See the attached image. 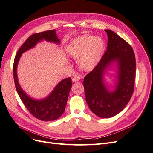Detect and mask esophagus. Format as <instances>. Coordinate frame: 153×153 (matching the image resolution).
<instances>
[{
  "label": "esophagus",
  "instance_id": "esophagus-1",
  "mask_svg": "<svg viewBox=\"0 0 153 153\" xmlns=\"http://www.w3.org/2000/svg\"><path fill=\"white\" fill-rule=\"evenodd\" d=\"M79 79H80V77H79L78 76H75L74 77L72 78V81L74 82H77V81H79Z\"/></svg>",
  "mask_w": 153,
  "mask_h": 153
}]
</instances>
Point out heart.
I'll use <instances>...</instances> for the list:
<instances>
[{
	"label": "heart",
	"instance_id": "heart-1",
	"mask_svg": "<svg viewBox=\"0 0 153 153\" xmlns=\"http://www.w3.org/2000/svg\"><path fill=\"white\" fill-rule=\"evenodd\" d=\"M103 48L104 43L100 37L85 35L74 39L67 51L69 56L77 60L79 67L88 71L100 60Z\"/></svg>",
	"mask_w": 153,
	"mask_h": 153
}]
</instances>
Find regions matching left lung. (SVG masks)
Here are the masks:
<instances>
[{
    "label": "left lung",
    "instance_id": "1",
    "mask_svg": "<svg viewBox=\"0 0 153 153\" xmlns=\"http://www.w3.org/2000/svg\"><path fill=\"white\" fill-rule=\"evenodd\" d=\"M107 51L91 72L84 78L86 100L91 111L100 117L108 118L120 113L129 102L134 90L136 60L134 50L125 40L111 30ZM117 61L118 80L114 92H109L102 82L105 68Z\"/></svg>",
    "mask_w": 153,
    "mask_h": 153
}]
</instances>
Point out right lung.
<instances>
[{
	"label": "right lung",
	"instance_id": "right-lung-1",
	"mask_svg": "<svg viewBox=\"0 0 153 153\" xmlns=\"http://www.w3.org/2000/svg\"><path fill=\"white\" fill-rule=\"evenodd\" d=\"M43 39L57 44L60 42V40L56 36L55 30L35 33L29 37L19 49L14 58L13 76L18 94L29 112L39 120L51 121L57 120L65 111L68 97L72 86L71 78H66L59 82L47 98L43 100H36L29 97L22 90L18 83L16 73L18 62L22 54L35 46L38 42L42 41Z\"/></svg>",
	"mask_w": 153,
	"mask_h": 153
}]
</instances>
